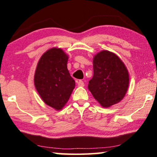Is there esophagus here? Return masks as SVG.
Here are the masks:
<instances>
[{
	"instance_id": "1",
	"label": "esophagus",
	"mask_w": 157,
	"mask_h": 157,
	"mask_svg": "<svg viewBox=\"0 0 157 157\" xmlns=\"http://www.w3.org/2000/svg\"><path fill=\"white\" fill-rule=\"evenodd\" d=\"M77 84H78V86H84V83L82 80H78L77 81Z\"/></svg>"
}]
</instances>
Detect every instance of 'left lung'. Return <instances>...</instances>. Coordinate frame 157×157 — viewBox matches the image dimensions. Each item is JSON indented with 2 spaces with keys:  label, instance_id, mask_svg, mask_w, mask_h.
Segmentation results:
<instances>
[{
  "label": "left lung",
  "instance_id": "8db88e82",
  "mask_svg": "<svg viewBox=\"0 0 157 157\" xmlns=\"http://www.w3.org/2000/svg\"><path fill=\"white\" fill-rule=\"evenodd\" d=\"M94 76L89 81V90L104 107L121 101L129 85V75L122 60L113 52L103 50L93 60Z\"/></svg>",
  "mask_w": 157,
  "mask_h": 157
}]
</instances>
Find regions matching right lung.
<instances>
[{"instance_id": "add662e5", "label": "right lung", "mask_w": 157, "mask_h": 157, "mask_svg": "<svg viewBox=\"0 0 157 157\" xmlns=\"http://www.w3.org/2000/svg\"><path fill=\"white\" fill-rule=\"evenodd\" d=\"M68 58L61 49H50L40 59L34 74L40 96L56 110L63 107L75 88V81L67 68Z\"/></svg>"}]
</instances>
